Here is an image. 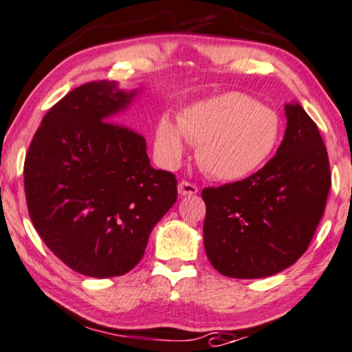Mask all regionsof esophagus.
I'll use <instances>...</instances> for the list:
<instances>
[{
    "label": "esophagus",
    "mask_w": 352,
    "mask_h": 352,
    "mask_svg": "<svg viewBox=\"0 0 352 352\" xmlns=\"http://www.w3.org/2000/svg\"><path fill=\"white\" fill-rule=\"evenodd\" d=\"M197 192V186L192 185L190 182H180L178 183V194L180 196H192V194Z\"/></svg>",
    "instance_id": "esophagus-1"
}]
</instances>
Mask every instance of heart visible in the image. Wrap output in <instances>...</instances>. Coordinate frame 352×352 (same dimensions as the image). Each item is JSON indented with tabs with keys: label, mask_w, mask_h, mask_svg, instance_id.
I'll return each instance as SVG.
<instances>
[{
	"label": "heart",
	"mask_w": 352,
	"mask_h": 352,
	"mask_svg": "<svg viewBox=\"0 0 352 352\" xmlns=\"http://www.w3.org/2000/svg\"><path fill=\"white\" fill-rule=\"evenodd\" d=\"M281 138V120L274 109L248 94L229 91L192 104L177 123L162 115L156 126V150L175 164L186 142L197 145V161L210 177L237 182L253 175L274 156Z\"/></svg>",
	"instance_id": "heart-1"
}]
</instances>
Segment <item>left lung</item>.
Segmentation results:
<instances>
[{"label": "left lung", "instance_id": "left-lung-1", "mask_svg": "<svg viewBox=\"0 0 352 352\" xmlns=\"http://www.w3.org/2000/svg\"><path fill=\"white\" fill-rule=\"evenodd\" d=\"M286 131L276 155L242 182L206 188L204 246L230 278H265L305 253L330 190L327 148L296 101L285 104Z\"/></svg>", "mask_w": 352, "mask_h": 352}]
</instances>
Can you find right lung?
Listing matches in <instances>:
<instances>
[{"mask_svg":"<svg viewBox=\"0 0 352 352\" xmlns=\"http://www.w3.org/2000/svg\"><path fill=\"white\" fill-rule=\"evenodd\" d=\"M142 87H77L56 102L25 158L30 218L56 258L110 278L142 259L151 230L177 201L174 174L153 169L142 135L117 122Z\"/></svg>","mask_w":352,"mask_h":352,"instance_id":"obj_1","label":"right lung"}]
</instances>
